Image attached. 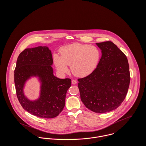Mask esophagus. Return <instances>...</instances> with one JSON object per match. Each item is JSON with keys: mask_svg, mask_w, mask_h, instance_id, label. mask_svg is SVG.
Returning <instances> with one entry per match:
<instances>
[{"mask_svg": "<svg viewBox=\"0 0 146 146\" xmlns=\"http://www.w3.org/2000/svg\"><path fill=\"white\" fill-rule=\"evenodd\" d=\"M76 83H77L76 80H74V79L72 80V84H76Z\"/></svg>", "mask_w": 146, "mask_h": 146, "instance_id": "34e87169", "label": "esophagus"}]
</instances>
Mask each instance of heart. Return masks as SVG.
<instances>
[{"instance_id": "obj_1", "label": "heart", "mask_w": 146, "mask_h": 146, "mask_svg": "<svg viewBox=\"0 0 146 146\" xmlns=\"http://www.w3.org/2000/svg\"><path fill=\"white\" fill-rule=\"evenodd\" d=\"M61 57L53 56L54 63L57 69L62 73L68 71L76 76L84 77L90 75L97 68L101 58L100 49L94 45L74 43L64 46L60 50Z\"/></svg>"}]
</instances>
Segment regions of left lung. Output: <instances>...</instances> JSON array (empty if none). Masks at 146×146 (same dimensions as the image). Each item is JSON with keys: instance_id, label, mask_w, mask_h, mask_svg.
<instances>
[{"instance_id": "8db88e82", "label": "left lung", "mask_w": 146, "mask_h": 146, "mask_svg": "<svg viewBox=\"0 0 146 146\" xmlns=\"http://www.w3.org/2000/svg\"><path fill=\"white\" fill-rule=\"evenodd\" d=\"M102 57L95 70L78 79L81 100L86 108L96 113L117 108L125 99L130 76L125 54L112 42H97Z\"/></svg>"}]
</instances>
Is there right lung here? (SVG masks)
Returning a JSON list of instances; mask_svg holds the SVG:
<instances>
[{
    "label": "right lung",
    "instance_id": "add662e5",
    "mask_svg": "<svg viewBox=\"0 0 146 146\" xmlns=\"http://www.w3.org/2000/svg\"><path fill=\"white\" fill-rule=\"evenodd\" d=\"M52 64L51 51L47 46H39L23 50L15 70L16 94L22 107L42 118H53L62 112L66 93L71 85L70 79H61L54 76ZM31 76H38L42 84L40 97L34 102L28 100L23 91L25 81Z\"/></svg>",
    "mask_w": 146,
    "mask_h": 146
}]
</instances>
